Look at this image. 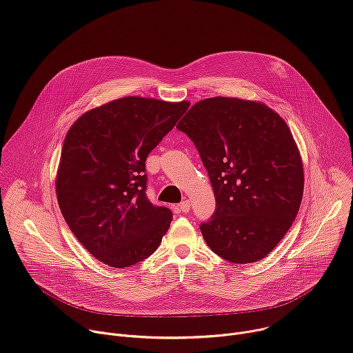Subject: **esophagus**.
<instances>
[{"label": "esophagus", "instance_id": "1", "mask_svg": "<svg viewBox=\"0 0 353 353\" xmlns=\"http://www.w3.org/2000/svg\"><path fill=\"white\" fill-rule=\"evenodd\" d=\"M189 210H190V203H189V200H185V201H182V203L179 204V211H181V213H188Z\"/></svg>", "mask_w": 353, "mask_h": 353}]
</instances>
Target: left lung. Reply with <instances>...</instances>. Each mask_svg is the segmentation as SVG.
<instances>
[{"mask_svg":"<svg viewBox=\"0 0 353 353\" xmlns=\"http://www.w3.org/2000/svg\"><path fill=\"white\" fill-rule=\"evenodd\" d=\"M194 143L216 196L200 224L220 257L254 263L284 238L303 196V165L292 133L265 104L231 97L196 103L176 125Z\"/></svg>","mask_w":353,"mask_h":353,"instance_id":"left-lung-1","label":"left lung"}]
</instances>
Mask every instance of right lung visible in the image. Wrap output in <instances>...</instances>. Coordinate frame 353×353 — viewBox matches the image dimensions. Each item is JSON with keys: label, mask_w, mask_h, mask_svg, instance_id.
<instances>
[{"label": "right lung", "mask_w": 353, "mask_h": 353, "mask_svg": "<svg viewBox=\"0 0 353 353\" xmlns=\"http://www.w3.org/2000/svg\"><path fill=\"white\" fill-rule=\"evenodd\" d=\"M188 101L123 97L83 114L65 136L57 174L61 213L77 239L115 268L148 259L172 213L146 196V160Z\"/></svg>", "instance_id": "obj_1"}]
</instances>
